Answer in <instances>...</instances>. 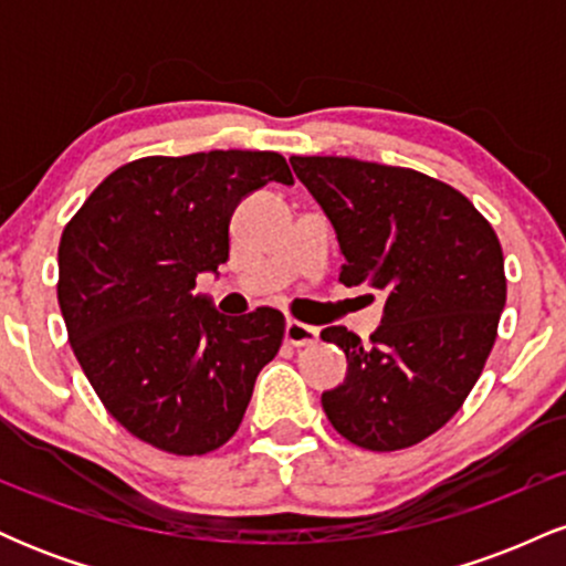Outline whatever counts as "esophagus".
<instances>
[{"label": "esophagus", "instance_id": "1", "mask_svg": "<svg viewBox=\"0 0 566 566\" xmlns=\"http://www.w3.org/2000/svg\"><path fill=\"white\" fill-rule=\"evenodd\" d=\"M284 340L290 343V346L301 348V346H314L316 340H319V329L311 327V324H303L297 319H290L287 327H284Z\"/></svg>", "mask_w": 566, "mask_h": 566}]
</instances>
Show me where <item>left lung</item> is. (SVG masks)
Segmentation results:
<instances>
[{"label": "left lung", "instance_id": "left-lung-1", "mask_svg": "<svg viewBox=\"0 0 566 566\" xmlns=\"http://www.w3.org/2000/svg\"><path fill=\"white\" fill-rule=\"evenodd\" d=\"M333 220L346 287L386 295L378 333L322 340L346 350L343 386L322 394L350 444L394 452L437 433L482 375L505 305L497 233L458 188L409 167L350 157H292Z\"/></svg>", "mask_w": 566, "mask_h": 566}]
</instances>
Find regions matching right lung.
Listing matches in <instances>:
<instances>
[{
	"mask_svg": "<svg viewBox=\"0 0 566 566\" xmlns=\"http://www.w3.org/2000/svg\"><path fill=\"white\" fill-rule=\"evenodd\" d=\"M269 180L292 184L276 151L143 157L63 229L57 303L74 356L116 423L161 452L223 447L282 346V311L223 316L193 295L197 274L229 261L237 205Z\"/></svg>",
	"mask_w": 566,
	"mask_h": 566,
	"instance_id": "1",
	"label": "right lung"
}]
</instances>
